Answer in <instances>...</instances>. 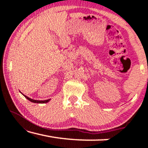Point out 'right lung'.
<instances>
[{"mask_svg":"<svg viewBox=\"0 0 148 148\" xmlns=\"http://www.w3.org/2000/svg\"><path fill=\"white\" fill-rule=\"evenodd\" d=\"M23 96H25V98H27L28 100L31 101L32 102H34V103H46V102H49L50 100V99H48V100H33V99H31V98H28L27 96H25V95H23Z\"/></svg>","mask_w":148,"mask_h":148,"instance_id":"1","label":"right lung"}]
</instances>
